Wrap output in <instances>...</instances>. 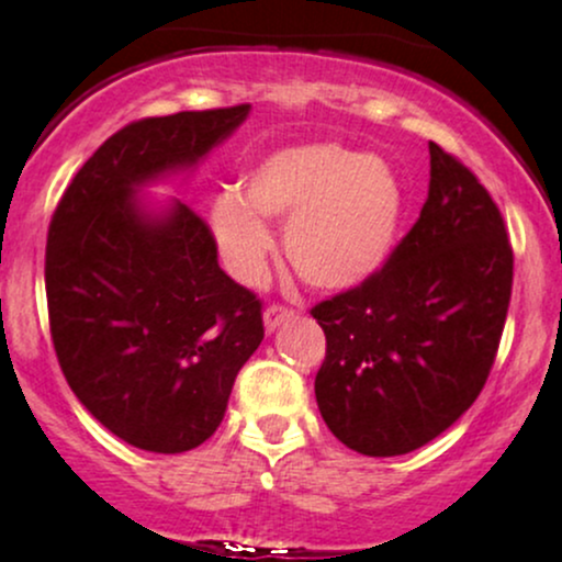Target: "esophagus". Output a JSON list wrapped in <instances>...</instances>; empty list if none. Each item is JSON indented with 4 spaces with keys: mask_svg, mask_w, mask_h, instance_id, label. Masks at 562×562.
<instances>
[{
    "mask_svg": "<svg viewBox=\"0 0 562 562\" xmlns=\"http://www.w3.org/2000/svg\"><path fill=\"white\" fill-rule=\"evenodd\" d=\"M293 317H295L293 308L282 306V303H272V306H267V312H263V327H267V333H274L282 322Z\"/></svg>",
    "mask_w": 562,
    "mask_h": 562,
    "instance_id": "1",
    "label": "esophagus"
}]
</instances>
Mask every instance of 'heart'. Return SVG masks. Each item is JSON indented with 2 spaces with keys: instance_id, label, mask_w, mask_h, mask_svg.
I'll return each instance as SVG.
<instances>
[{
  "instance_id": "obj_1",
  "label": "heart",
  "mask_w": 562,
  "mask_h": 562,
  "mask_svg": "<svg viewBox=\"0 0 562 562\" xmlns=\"http://www.w3.org/2000/svg\"><path fill=\"white\" fill-rule=\"evenodd\" d=\"M402 184L385 160L340 142L277 150L243 179V198L211 205L218 254L240 282H259L272 254L263 222H284L293 272L317 290L362 285L389 259L402 218Z\"/></svg>"
}]
</instances>
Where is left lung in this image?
<instances>
[{
  "label": "left lung",
  "instance_id": "1",
  "mask_svg": "<svg viewBox=\"0 0 562 562\" xmlns=\"http://www.w3.org/2000/svg\"><path fill=\"white\" fill-rule=\"evenodd\" d=\"M428 150V200L389 261L312 306L327 340L322 420L367 457L415 451L460 420L486 385L513 295L499 209L460 158Z\"/></svg>",
  "mask_w": 562,
  "mask_h": 562
}]
</instances>
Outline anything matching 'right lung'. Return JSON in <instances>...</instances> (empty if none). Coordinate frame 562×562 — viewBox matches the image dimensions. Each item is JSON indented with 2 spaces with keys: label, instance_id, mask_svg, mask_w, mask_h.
<instances>
[{
  "label": "right lung",
  "instance_id": "1",
  "mask_svg": "<svg viewBox=\"0 0 562 562\" xmlns=\"http://www.w3.org/2000/svg\"><path fill=\"white\" fill-rule=\"evenodd\" d=\"M250 105L132 121L63 192L44 282L70 391L132 447L179 454L214 436L237 372L263 340L261 299L218 267L216 237L187 203L150 216L139 184L190 169Z\"/></svg>",
  "mask_w": 562,
  "mask_h": 562
}]
</instances>
